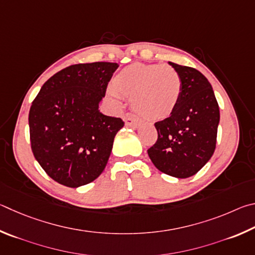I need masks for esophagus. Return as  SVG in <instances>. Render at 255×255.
Returning <instances> with one entry per match:
<instances>
[{
  "label": "esophagus",
  "mask_w": 255,
  "mask_h": 255,
  "mask_svg": "<svg viewBox=\"0 0 255 255\" xmlns=\"http://www.w3.org/2000/svg\"><path fill=\"white\" fill-rule=\"evenodd\" d=\"M124 122L127 127H130V128H136V127H139V124H140V121L137 120L134 115L130 114V113L125 114Z\"/></svg>",
  "instance_id": "34e87169"
}]
</instances>
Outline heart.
I'll list each match as a JSON object with an SVG mask.
<instances>
[{"instance_id":"obj_1","label":"heart","mask_w":255,"mask_h":255,"mask_svg":"<svg viewBox=\"0 0 255 255\" xmlns=\"http://www.w3.org/2000/svg\"><path fill=\"white\" fill-rule=\"evenodd\" d=\"M181 89V78L172 67L136 62L116 74L109 93L132 98L133 110L143 119L162 120L175 112Z\"/></svg>"}]
</instances>
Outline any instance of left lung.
Wrapping results in <instances>:
<instances>
[{
	"mask_svg": "<svg viewBox=\"0 0 255 255\" xmlns=\"http://www.w3.org/2000/svg\"><path fill=\"white\" fill-rule=\"evenodd\" d=\"M169 65L181 78V96L175 112L154 124L158 140L148 154L158 170L184 179L196 175L215 151L220 107L211 83L200 71Z\"/></svg>",
	"mask_w": 255,
	"mask_h": 255,
	"instance_id": "8db88e82",
	"label": "left lung"
}]
</instances>
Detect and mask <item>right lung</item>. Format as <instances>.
Returning <instances> with one entry per match:
<instances>
[{"label":"right lung","mask_w":255,"mask_h":255,"mask_svg":"<svg viewBox=\"0 0 255 255\" xmlns=\"http://www.w3.org/2000/svg\"><path fill=\"white\" fill-rule=\"evenodd\" d=\"M115 62L67 67L49 78L31 105V149L47 175L70 188L87 185L106 167L124 122L101 113Z\"/></svg>","instance_id":"right-lung-1"}]
</instances>
